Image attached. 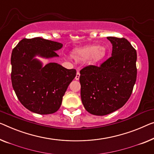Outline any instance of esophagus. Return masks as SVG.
<instances>
[{
	"label": "esophagus",
	"instance_id": "1",
	"mask_svg": "<svg viewBox=\"0 0 154 154\" xmlns=\"http://www.w3.org/2000/svg\"><path fill=\"white\" fill-rule=\"evenodd\" d=\"M79 77H80V73L79 72H77V74H76V76H75V79L79 80Z\"/></svg>",
	"mask_w": 154,
	"mask_h": 154
}]
</instances>
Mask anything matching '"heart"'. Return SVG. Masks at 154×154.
I'll use <instances>...</instances> for the list:
<instances>
[{
  "label": "heart",
  "instance_id": "heart-1",
  "mask_svg": "<svg viewBox=\"0 0 154 154\" xmlns=\"http://www.w3.org/2000/svg\"><path fill=\"white\" fill-rule=\"evenodd\" d=\"M106 47L97 44H91L82 48H75L71 52V57L77 62L88 61L91 63H97L106 58Z\"/></svg>",
  "mask_w": 154,
  "mask_h": 154
}]
</instances>
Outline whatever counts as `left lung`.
Listing matches in <instances>:
<instances>
[{"instance_id": "1", "label": "left lung", "mask_w": 154, "mask_h": 154, "mask_svg": "<svg viewBox=\"0 0 154 154\" xmlns=\"http://www.w3.org/2000/svg\"><path fill=\"white\" fill-rule=\"evenodd\" d=\"M107 39L113 46L111 57L100 66H87L80 71L82 103L95 116H106L122 107L136 81V50L125 38Z\"/></svg>"}]
</instances>
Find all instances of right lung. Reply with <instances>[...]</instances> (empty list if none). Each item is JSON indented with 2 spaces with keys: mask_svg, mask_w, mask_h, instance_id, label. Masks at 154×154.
I'll return each mask as SVG.
<instances>
[{
  "mask_svg": "<svg viewBox=\"0 0 154 154\" xmlns=\"http://www.w3.org/2000/svg\"><path fill=\"white\" fill-rule=\"evenodd\" d=\"M63 44L41 37L23 38L11 52V84L18 100L33 113L46 115L59 110L63 96L76 76L67 69L50 62L43 65L37 57H58L56 51Z\"/></svg>",
  "mask_w": 154,
  "mask_h": 154,
  "instance_id": "1",
  "label": "right lung"
}]
</instances>
